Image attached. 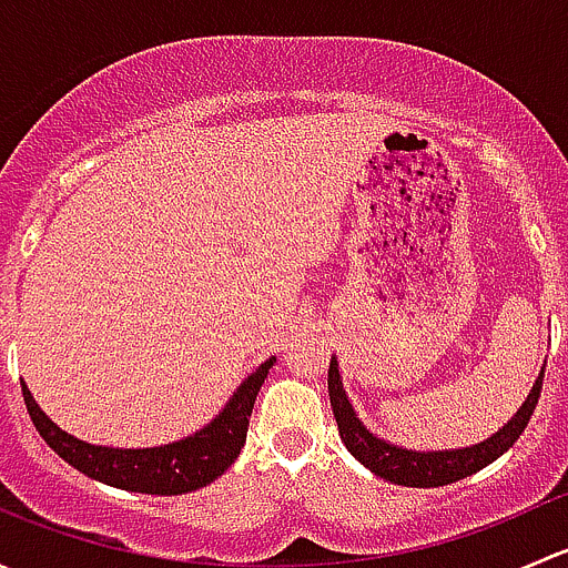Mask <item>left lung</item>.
<instances>
[{
    "label": "left lung",
    "mask_w": 568,
    "mask_h": 568,
    "mask_svg": "<svg viewBox=\"0 0 568 568\" xmlns=\"http://www.w3.org/2000/svg\"><path fill=\"white\" fill-rule=\"evenodd\" d=\"M541 382H544V368L538 374L536 385L528 395V400L523 404V409L511 417L508 426H503L495 437H489L486 443L473 445V448L464 450H437V454H417V450L395 448V445L385 443V439L374 437L363 423L354 415L352 404H348L346 390L341 385V374H337V363L332 357L329 363V404L335 412L337 428H341V439L371 473H376L379 478L393 480L400 486H445L454 484V480L467 478V475L478 473L486 464H491L497 456L506 454L514 443L519 439V434L528 428V420L538 404V395H541Z\"/></svg>",
    "instance_id": "1"
}]
</instances>
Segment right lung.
I'll use <instances>...</instances> for the list:
<instances>
[{"label":"right lung","mask_w":568,"mask_h":568,"mask_svg":"<svg viewBox=\"0 0 568 568\" xmlns=\"http://www.w3.org/2000/svg\"><path fill=\"white\" fill-rule=\"evenodd\" d=\"M272 365L274 357L266 359L255 374L247 376L244 385L231 398V404L203 432L192 434V437L181 439V443L164 445V448L145 450H114L82 443V439L60 432L40 412L36 398H32L24 385H21V393H24L27 412H30L32 423H36L38 434L45 439V445L60 459L77 467L79 473L90 475V478L101 480V484L118 486V489L142 491V495H183V491H194L200 486L211 484L214 478H220L236 462V456L242 454L244 443H247L255 395L261 390Z\"/></svg>","instance_id":"right-lung-1"}]
</instances>
